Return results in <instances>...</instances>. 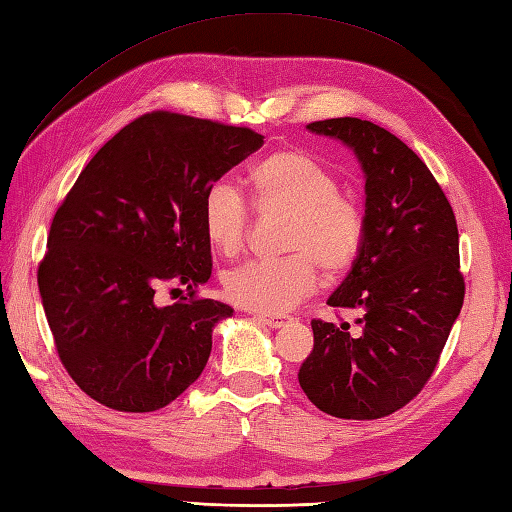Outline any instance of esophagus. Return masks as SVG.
Listing matches in <instances>:
<instances>
[{
    "label": "esophagus",
    "instance_id": "1",
    "mask_svg": "<svg viewBox=\"0 0 512 512\" xmlns=\"http://www.w3.org/2000/svg\"><path fill=\"white\" fill-rule=\"evenodd\" d=\"M256 317L265 326H269V328H282V326H287L293 320L291 315H271V313H258Z\"/></svg>",
    "mask_w": 512,
    "mask_h": 512
}]
</instances>
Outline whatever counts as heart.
Here are the masks:
<instances>
[{
	"label": "heart",
	"mask_w": 512,
	"mask_h": 512,
	"mask_svg": "<svg viewBox=\"0 0 512 512\" xmlns=\"http://www.w3.org/2000/svg\"><path fill=\"white\" fill-rule=\"evenodd\" d=\"M245 184L260 212H287L285 249L278 260H247L227 271V298L249 311L293 309L320 285V265L328 276L344 274L363 243L357 203L339 195V179L315 157L295 149L269 153L247 170ZM203 230L223 256L243 247L249 212L230 184H214L203 199Z\"/></svg>",
	"instance_id": "obj_1"
}]
</instances>
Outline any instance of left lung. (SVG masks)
I'll return each mask as SVG.
<instances>
[{
  "label": "left lung",
  "instance_id": "left-lung-1",
  "mask_svg": "<svg viewBox=\"0 0 512 512\" xmlns=\"http://www.w3.org/2000/svg\"><path fill=\"white\" fill-rule=\"evenodd\" d=\"M306 129L355 153L366 197L361 252L326 300L355 309L357 328L313 320L298 381L326 414L383 418L423 390L460 315L456 217L425 162L379 124L331 118Z\"/></svg>",
  "mask_w": 512,
  "mask_h": 512
}]
</instances>
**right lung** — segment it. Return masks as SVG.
<instances>
[{
	"label": "right lung",
	"instance_id": "1",
	"mask_svg": "<svg viewBox=\"0 0 512 512\" xmlns=\"http://www.w3.org/2000/svg\"><path fill=\"white\" fill-rule=\"evenodd\" d=\"M263 135L153 111L102 146L56 210L39 293L78 388L118 412H155L199 379L234 309L195 298L212 274L203 199ZM184 284L191 300L160 307Z\"/></svg>",
	"mask_w": 512,
	"mask_h": 512
}]
</instances>
